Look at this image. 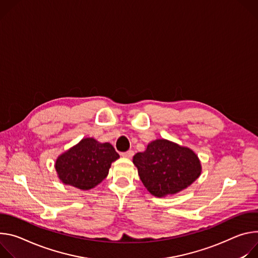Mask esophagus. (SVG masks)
Segmentation results:
<instances>
[{
  "instance_id": "esophagus-1",
  "label": "esophagus",
  "mask_w": 258,
  "mask_h": 258,
  "mask_svg": "<svg viewBox=\"0 0 258 258\" xmlns=\"http://www.w3.org/2000/svg\"><path fill=\"white\" fill-rule=\"evenodd\" d=\"M134 156V152L133 151H128L126 153H122V157L127 158V159H131Z\"/></svg>"
}]
</instances>
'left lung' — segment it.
I'll use <instances>...</instances> for the list:
<instances>
[{
    "mask_svg": "<svg viewBox=\"0 0 258 258\" xmlns=\"http://www.w3.org/2000/svg\"><path fill=\"white\" fill-rule=\"evenodd\" d=\"M140 180L155 197L174 195L189 186L201 174L198 156L188 148L167 139H156L144 153L133 157Z\"/></svg>",
    "mask_w": 258,
    "mask_h": 258,
    "instance_id": "left-lung-1",
    "label": "left lung"
}]
</instances>
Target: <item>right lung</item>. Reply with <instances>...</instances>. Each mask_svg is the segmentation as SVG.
<instances>
[{
    "instance_id": "add662e5",
    "label": "right lung",
    "mask_w": 258,
    "mask_h": 258,
    "mask_svg": "<svg viewBox=\"0 0 258 258\" xmlns=\"http://www.w3.org/2000/svg\"><path fill=\"white\" fill-rule=\"evenodd\" d=\"M119 158L108 142L100 144L88 137L57 158L55 169L62 183L88 190L107 176L111 163Z\"/></svg>"
}]
</instances>
